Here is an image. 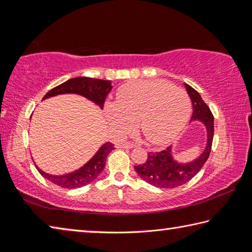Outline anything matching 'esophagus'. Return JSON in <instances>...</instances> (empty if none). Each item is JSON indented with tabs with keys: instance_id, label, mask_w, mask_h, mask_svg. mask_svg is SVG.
<instances>
[{
	"instance_id": "1",
	"label": "esophagus",
	"mask_w": 252,
	"mask_h": 252,
	"mask_svg": "<svg viewBox=\"0 0 252 252\" xmlns=\"http://www.w3.org/2000/svg\"><path fill=\"white\" fill-rule=\"evenodd\" d=\"M118 146L120 147V148H129V149H132V148L135 147V144L132 143V142H120V143L118 144Z\"/></svg>"
}]
</instances>
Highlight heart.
<instances>
[{"instance_id":"heart-1","label":"heart","mask_w":252,"mask_h":252,"mask_svg":"<svg viewBox=\"0 0 252 252\" xmlns=\"http://www.w3.org/2000/svg\"><path fill=\"white\" fill-rule=\"evenodd\" d=\"M114 131L126 134L138 121L153 144H165L181 133L191 114V100L181 88L164 81H136L119 89L116 103L105 106Z\"/></svg>"}]
</instances>
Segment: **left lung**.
<instances>
[{
    "mask_svg": "<svg viewBox=\"0 0 252 252\" xmlns=\"http://www.w3.org/2000/svg\"><path fill=\"white\" fill-rule=\"evenodd\" d=\"M186 89L192 102L193 112L191 121H198L206 127V147L198 158L189 162H179L174 159L172 147H168L160 152H149L147 161L143 164L134 165V169L140 178L157 188L172 189L185 185L200 171L210 155L215 133L213 116L201 95L193 88L186 84Z\"/></svg>",
    "mask_w": 252,
    "mask_h": 252,
    "instance_id": "obj_1",
    "label": "left lung"
}]
</instances>
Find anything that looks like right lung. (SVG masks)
Here are the masks:
<instances>
[{"instance_id":"add662e5","label":"right lung","mask_w":252,"mask_h":252,"mask_svg":"<svg viewBox=\"0 0 252 252\" xmlns=\"http://www.w3.org/2000/svg\"><path fill=\"white\" fill-rule=\"evenodd\" d=\"M112 89L111 81L108 80H99L87 78V76H80V78L70 79L63 82L58 87L53 88L44 95L43 100L49 99L55 95L60 94H79L88 100L92 101L100 109L103 108V103L108 93ZM114 149V144L111 142H105L99 148L90 160L82 167L75 170L73 172L63 174V176H54V174L46 173L37 168L42 177L46 180L54 183L59 187L65 188V189H75L81 188L91 183L94 179L100 176L103 171L106 157ZM36 167V165H35Z\"/></svg>"}]
</instances>
